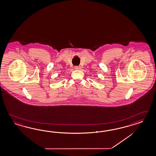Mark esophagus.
<instances>
[{"label":"esophagus","mask_w":156,"mask_h":156,"mask_svg":"<svg viewBox=\"0 0 156 156\" xmlns=\"http://www.w3.org/2000/svg\"><path fill=\"white\" fill-rule=\"evenodd\" d=\"M80 68H81L80 67V66H75V69H78H78H80Z\"/></svg>","instance_id":"obj_1"}]
</instances>
